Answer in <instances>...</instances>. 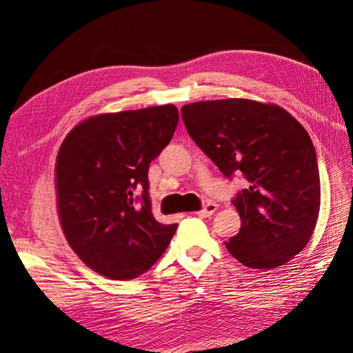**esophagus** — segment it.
Here are the masks:
<instances>
[{
  "label": "esophagus",
  "mask_w": 353,
  "mask_h": 353,
  "mask_svg": "<svg viewBox=\"0 0 353 353\" xmlns=\"http://www.w3.org/2000/svg\"><path fill=\"white\" fill-rule=\"evenodd\" d=\"M216 209H218V205H215V203H208V205H205L197 212V215L201 218H208L213 215V213L216 212Z\"/></svg>",
  "instance_id": "obj_1"
}]
</instances>
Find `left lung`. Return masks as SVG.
<instances>
[{"instance_id":"1","label":"left lung","mask_w":353,"mask_h":353,"mask_svg":"<svg viewBox=\"0 0 353 353\" xmlns=\"http://www.w3.org/2000/svg\"><path fill=\"white\" fill-rule=\"evenodd\" d=\"M181 114L223 175L248 179L231 201L241 228L225 243L228 252L256 270L290 261L311 239L321 199L315 147L305 128L279 105L245 99L187 104Z\"/></svg>"}]
</instances>
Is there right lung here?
I'll return each mask as SVG.
<instances>
[{"label":"right lung","instance_id":"right-lung-1","mask_svg":"<svg viewBox=\"0 0 353 353\" xmlns=\"http://www.w3.org/2000/svg\"><path fill=\"white\" fill-rule=\"evenodd\" d=\"M174 104L90 117L69 132L56 165L63 232L91 270L132 280L163 254L178 223L154 219L148 166L172 140Z\"/></svg>","mask_w":353,"mask_h":353}]
</instances>
